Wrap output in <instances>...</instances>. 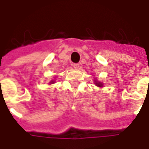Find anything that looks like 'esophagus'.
<instances>
[{
    "label": "esophagus",
    "mask_w": 149,
    "mask_h": 149,
    "mask_svg": "<svg viewBox=\"0 0 149 149\" xmlns=\"http://www.w3.org/2000/svg\"><path fill=\"white\" fill-rule=\"evenodd\" d=\"M72 66H73V68H74V69H76V70H77V69H78V68H79V64H77V63H76V64H73L72 65Z\"/></svg>",
    "instance_id": "obj_1"
}]
</instances>
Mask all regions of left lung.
Masks as SVG:
<instances>
[{
	"label": "left lung",
	"instance_id": "8db88e82",
	"mask_svg": "<svg viewBox=\"0 0 149 149\" xmlns=\"http://www.w3.org/2000/svg\"><path fill=\"white\" fill-rule=\"evenodd\" d=\"M95 85H96V86H97V87H103V84H102V83H101V82H98V81H97L96 79L95 80Z\"/></svg>",
	"mask_w": 149,
	"mask_h": 149
}]
</instances>
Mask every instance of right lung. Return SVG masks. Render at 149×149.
I'll use <instances>...</instances> for the list:
<instances>
[{
    "label": "right lung",
    "mask_w": 149,
    "mask_h": 149,
    "mask_svg": "<svg viewBox=\"0 0 149 149\" xmlns=\"http://www.w3.org/2000/svg\"><path fill=\"white\" fill-rule=\"evenodd\" d=\"M54 80H52L51 82H50V84H54Z\"/></svg>",
    "instance_id": "right-lung-1"
}]
</instances>
